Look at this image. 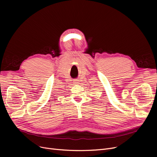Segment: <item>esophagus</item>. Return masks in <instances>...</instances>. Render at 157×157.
Wrapping results in <instances>:
<instances>
[{"label":"esophagus","mask_w":157,"mask_h":157,"mask_svg":"<svg viewBox=\"0 0 157 157\" xmlns=\"http://www.w3.org/2000/svg\"><path fill=\"white\" fill-rule=\"evenodd\" d=\"M74 83H75V84H79V83L78 80H74Z\"/></svg>","instance_id":"esophagus-1"}]
</instances>
